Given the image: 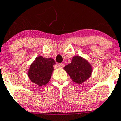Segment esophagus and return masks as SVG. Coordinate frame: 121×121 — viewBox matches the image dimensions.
Instances as JSON below:
<instances>
[{
	"instance_id": "34e87169",
	"label": "esophagus",
	"mask_w": 121,
	"mask_h": 121,
	"mask_svg": "<svg viewBox=\"0 0 121 121\" xmlns=\"http://www.w3.org/2000/svg\"><path fill=\"white\" fill-rule=\"evenodd\" d=\"M58 66H59V67L60 68H63L64 66H65V65H64L63 63H60Z\"/></svg>"
}]
</instances>
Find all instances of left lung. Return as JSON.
<instances>
[{
    "instance_id": "8db88e82",
    "label": "left lung",
    "mask_w": 121,
    "mask_h": 121,
    "mask_svg": "<svg viewBox=\"0 0 121 121\" xmlns=\"http://www.w3.org/2000/svg\"><path fill=\"white\" fill-rule=\"evenodd\" d=\"M63 69L73 82L78 84L83 83L88 80L92 72L91 64L80 56H73L71 63L66 65Z\"/></svg>"
}]
</instances>
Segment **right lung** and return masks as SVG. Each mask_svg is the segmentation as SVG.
Segmentation results:
<instances>
[{
	"instance_id": "1",
	"label": "right lung",
	"mask_w": 121,
	"mask_h": 121,
	"mask_svg": "<svg viewBox=\"0 0 121 121\" xmlns=\"http://www.w3.org/2000/svg\"><path fill=\"white\" fill-rule=\"evenodd\" d=\"M55 61L52 58H47L39 56L31 64L28 76L30 80L38 86L46 85L50 81Z\"/></svg>"
}]
</instances>
